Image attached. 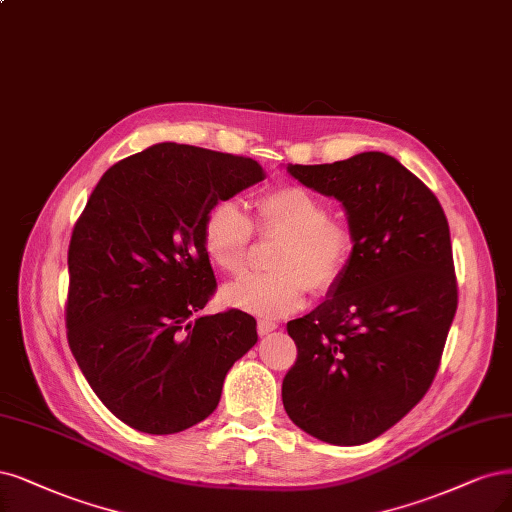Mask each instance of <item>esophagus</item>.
Instances as JSON below:
<instances>
[{"label": "esophagus", "mask_w": 512, "mask_h": 512, "mask_svg": "<svg viewBox=\"0 0 512 512\" xmlns=\"http://www.w3.org/2000/svg\"><path fill=\"white\" fill-rule=\"evenodd\" d=\"M258 334L260 337H264V334H269V332H273L275 328H277V324L275 322H271V320H258Z\"/></svg>", "instance_id": "34e87169"}]
</instances>
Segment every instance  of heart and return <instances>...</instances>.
<instances>
[{
  "instance_id": "1",
  "label": "heart",
  "mask_w": 512,
  "mask_h": 512,
  "mask_svg": "<svg viewBox=\"0 0 512 512\" xmlns=\"http://www.w3.org/2000/svg\"><path fill=\"white\" fill-rule=\"evenodd\" d=\"M254 209L260 235H281L275 271L245 275L222 296L235 309L277 320L301 309L311 288L328 292L339 284L354 256V231L345 220L328 216L326 203L298 184L262 192ZM254 224L235 201L211 205L201 224L207 258L226 273H241L250 262Z\"/></svg>"
}]
</instances>
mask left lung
<instances>
[{
    "mask_svg": "<svg viewBox=\"0 0 512 512\" xmlns=\"http://www.w3.org/2000/svg\"><path fill=\"white\" fill-rule=\"evenodd\" d=\"M339 199L354 256L326 301L288 322L298 356L281 383L294 424L330 445L377 438L426 396L457 309L445 211L394 156L288 165Z\"/></svg>",
    "mask_w": 512,
    "mask_h": 512,
    "instance_id": "8db88e82",
    "label": "left lung"
}]
</instances>
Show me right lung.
<instances>
[{
	"mask_svg": "<svg viewBox=\"0 0 512 512\" xmlns=\"http://www.w3.org/2000/svg\"><path fill=\"white\" fill-rule=\"evenodd\" d=\"M260 180L254 158L167 142L122 158L88 197L67 252V341L127 426L175 434L199 424L256 345L248 313L199 317L216 292L201 224L211 205Z\"/></svg>",
	"mask_w": 512,
	"mask_h": 512,
	"instance_id": "add662e5",
	"label": "right lung"
}]
</instances>
